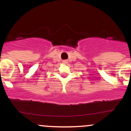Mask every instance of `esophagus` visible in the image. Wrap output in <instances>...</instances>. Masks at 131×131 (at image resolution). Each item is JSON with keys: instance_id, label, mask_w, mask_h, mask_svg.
<instances>
[{"instance_id": "esophagus-1", "label": "esophagus", "mask_w": 131, "mask_h": 131, "mask_svg": "<svg viewBox=\"0 0 131 131\" xmlns=\"http://www.w3.org/2000/svg\"><path fill=\"white\" fill-rule=\"evenodd\" d=\"M62 62L63 63H67L68 62V60H63Z\"/></svg>"}]
</instances>
